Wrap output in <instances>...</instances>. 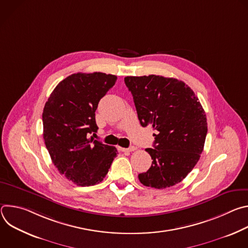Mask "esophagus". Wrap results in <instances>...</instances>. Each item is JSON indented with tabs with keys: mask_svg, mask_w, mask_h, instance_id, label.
<instances>
[{
	"mask_svg": "<svg viewBox=\"0 0 248 248\" xmlns=\"http://www.w3.org/2000/svg\"><path fill=\"white\" fill-rule=\"evenodd\" d=\"M121 150H122L123 152H132V151L136 150V147L130 146V147H128V148H121Z\"/></svg>",
	"mask_w": 248,
	"mask_h": 248,
	"instance_id": "1",
	"label": "esophagus"
}]
</instances>
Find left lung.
Segmentation results:
<instances>
[{"instance_id":"left-lung-1","label":"left lung","mask_w":248,"mask_h":248,"mask_svg":"<svg viewBox=\"0 0 248 248\" xmlns=\"http://www.w3.org/2000/svg\"><path fill=\"white\" fill-rule=\"evenodd\" d=\"M138 120L151 125L154 148L145 149L152 158L140 183L158 189L181 183L197 164L207 134V119L194 92L184 81L161 76L126 77Z\"/></svg>"}]
</instances>
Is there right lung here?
I'll list each match as a JSON object with an SVG mask.
<instances>
[{
	"label": "right lung",
	"instance_id": "1",
	"mask_svg": "<svg viewBox=\"0 0 248 248\" xmlns=\"http://www.w3.org/2000/svg\"><path fill=\"white\" fill-rule=\"evenodd\" d=\"M117 77L78 73L62 80L42 114L43 138L59 172L79 186L101 183L117 156L116 147L89 137L96 132L95 111Z\"/></svg>",
	"mask_w": 248,
	"mask_h": 248
}]
</instances>
